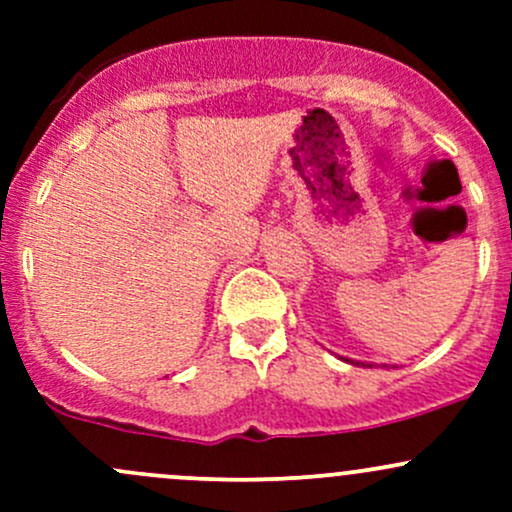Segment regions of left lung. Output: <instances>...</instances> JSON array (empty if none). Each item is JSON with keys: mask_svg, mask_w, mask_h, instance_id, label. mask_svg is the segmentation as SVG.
I'll return each mask as SVG.
<instances>
[{"mask_svg": "<svg viewBox=\"0 0 512 512\" xmlns=\"http://www.w3.org/2000/svg\"><path fill=\"white\" fill-rule=\"evenodd\" d=\"M344 361H347V364H354V366H364V361H354V359H344ZM366 366H371V364H366Z\"/></svg>", "mask_w": 512, "mask_h": 512, "instance_id": "obj_1", "label": "left lung"}]
</instances>
